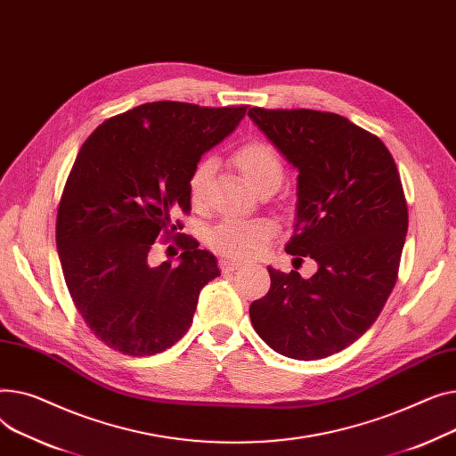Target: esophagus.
I'll return each mask as SVG.
<instances>
[{"instance_id":"esophagus-1","label":"esophagus","mask_w":456,"mask_h":456,"mask_svg":"<svg viewBox=\"0 0 456 456\" xmlns=\"http://www.w3.org/2000/svg\"><path fill=\"white\" fill-rule=\"evenodd\" d=\"M219 266H221V271L223 273H235V271H239V269H243V263H239V261H233V259H221L219 261Z\"/></svg>"}]
</instances>
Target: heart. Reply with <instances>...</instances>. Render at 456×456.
Segmentation results:
<instances>
[{
  "label": "heart",
  "mask_w": 456,
  "mask_h": 456,
  "mask_svg": "<svg viewBox=\"0 0 456 456\" xmlns=\"http://www.w3.org/2000/svg\"><path fill=\"white\" fill-rule=\"evenodd\" d=\"M233 164L243 175L245 182L254 191L263 193L266 190H278L283 180V162L278 151L266 142L247 143L233 154ZM216 171V159L202 158L195 164L190 180H187V193L193 206L200 208L206 200L208 185ZM276 235V224L266 219H224L213 226L208 235V247L221 256L232 259L256 257L269 245Z\"/></svg>",
  "instance_id": "heart-1"
}]
</instances>
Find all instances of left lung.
I'll return each mask as SVG.
<instances>
[{
    "label": "left lung",
    "mask_w": 456,
    "mask_h": 456,
    "mask_svg": "<svg viewBox=\"0 0 456 456\" xmlns=\"http://www.w3.org/2000/svg\"><path fill=\"white\" fill-rule=\"evenodd\" d=\"M248 116L300 173L285 252L318 263L309 280L269 266L252 326L285 357L324 359L364 335L395 285L409 228L403 185L387 145L338 114L254 106Z\"/></svg>",
    "instance_id": "left-lung-1"
}]
</instances>
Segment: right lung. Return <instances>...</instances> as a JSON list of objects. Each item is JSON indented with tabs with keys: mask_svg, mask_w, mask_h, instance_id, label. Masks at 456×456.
Returning a JSON list of instances; mask_svg holds the SVG:
<instances>
[{
	"mask_svg": "<svg viewBox=\"0 0 456 456\" xmlns=\"http://www.w3.org/2000/svg\"><path fill=\"white\" fill-rule=\"evenodd\" d=\"M247 104L209 109L158 101L101 123L80 147L57 213V248L71 300L112 350L145 357L167 350L193 322L217 259L183 235L180 265H149L158 237L175 239L190 213L187 180Z\"/></svg>",
	"mask_w": 456,
	"mask_h": 456,
	"instance_id": "obj_1",
	"label": "right lung"
}]
</instances>
